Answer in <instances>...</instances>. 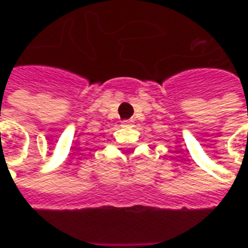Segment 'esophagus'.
<instances>
[{
	"instance_id": "esophagus-1",
	"label": "esophagus",
	"mask_w": 248,
	"mask_h": 248,
	"mask_svg": "<svg viewBox=\"0 0 248 248\" xmlns=\"http://www.w3.org/2000/svg\"><path fill=\"white\" fill-rule=\"evenodd\" d=\"M123 123H124V124H128L129 121H123Z\"/></svg>"
}]
</instances>
